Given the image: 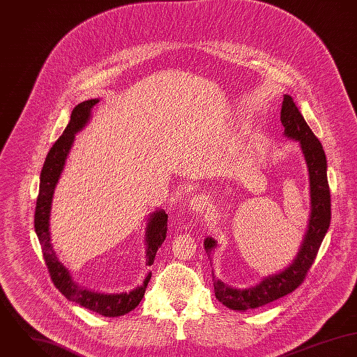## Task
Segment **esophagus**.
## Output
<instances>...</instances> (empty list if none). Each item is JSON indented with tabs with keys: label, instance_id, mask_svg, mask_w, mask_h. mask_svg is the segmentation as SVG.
Wrapping results in <instances>:
<instances>
[{
	"label": "esophagus",
	"instance_id": "1",
	"mask_svg": "<svg viewBox=\"0 0 357 357\" xmlns=\"http://www.w3.org/2000/svg\"><path fill=\"white\" fill-rule=\"evenodd\" d=\"M206 204H208V199L204 197V196H193L192 199H190V202H189V206H190L192 211L201 212V211L205 209Z\"/></svg>",
	"mask_w": 357,
	"mask_h": 357
}]
</instances>
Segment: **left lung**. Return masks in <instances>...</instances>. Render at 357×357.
Here are the masks:
<instances>
[{
	"label": "left lung",
	"mask_w": 357,
	"mask_h": 357,
	"mask_svg": "<svg viewBox=\"0 0 357 357\" xmlns=\"http://www.w3.org/2000/svg\"><path fill=\"white\" fill-rule=\"evenodd\" d=\"M280 121L284 128L283 135L291 141L300 142L303 156L307 162L311 196L308 226L301 241V246L291 263L282 271L263 278L255 286L236 289L216 279L212 273L216 298L225 307L233 311L245 312L248 310L267 305L298 287L311 268L321 241L330 227L331 202L326 155L321 144L303 118L293 98L287 94L283 96ZM216 246L218 241L215 238L206 237L204 239V248L208 256L216 249Z\"/></svg>",
	"instance_id": "obj_1"
}]
</instances>
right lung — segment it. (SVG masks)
I'll list each match as a JSON object with an SVG mask.
<instances>
[{
  "label": "right lung",
  "instance_id": "obj_1",
  "mask_svg": "<svg viewBox=\"0 0 357 357\" xmlns=\"http://www.w3.org/2000/svg\"><path fill=\"white\" fill-rule=\"evenodd\" d=\"M98 102V98H91L78 104L73 109L71 119L66 130L63 131V135L50 148L40 171V193L36 206L34 227L40 239L43 259L46 261L52 280L54 286L66 296V298H68L70 301H75L86 310H90L98 315L116 317L128 314L141 303L146 286L152 277V273H148L141 286H137L128 293H101L87 290L74 280L70 270L60 261V259L56 255V250L53 249L50 238V212L54 189L64 171L66 161L75 141V135L87 126V123L91 119V111L94 105ZM167 219L168 216L164 209H158L152 212L148 218L145 233L146 264L153 263L160 245L165 239Z\"/></svg>",
  "mask_w": 357,
  "mask_h": 357
}]
</instances>
